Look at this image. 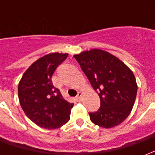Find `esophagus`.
Wrapping results in <instances>:
<instances>
[{
    "instance_id": "obj_1",
    "label": "esophagus",
    "mask_w": 155,
    "mask_h": 155,
    "mask_svg": "<svg viewBox=\"0 0 155 155\" xmlns=\"http://www.w3.org/2000/svg\"><path fill=\"white\" fill-rule=\"evenodd\" d=\"M76 97H77V99L79 100V101H81V97H82V93H81V91H79V92H78L77 96H76Z\"/></svg>"
}]
</instances>
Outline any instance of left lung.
<instances>
[{"instance_id":"left-lung-1","label":"left lung","mask_w":155,"mask_h":155,"mask_svg":"<svg viewBox=\"0 0 155 155\" xmlns=\"http://www.w3.org/2000/svg\"><path fill=\"white\" fill-rule=\"evenodd\" d=\"M74 57L101 99V108L89 113L91 120L105 129L119 125L129 116L136 98L138 86L132 71L116 56L100 49Z\"/></svg>"}]
</instances>
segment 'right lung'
<instances>
[{"label": "right lung", "instance_id": "right-lung-1", "mask_svg": "<svg viewBox=\"0 0 155 155\" xmlns=\"http://www.w3.org/2000/svg\"><path fill=\"white\" fill-rule=\"evenodd\" d=\"M68 54L51 53L35 61L25 71L18 84V97L22 110L38 126L54 130L70 120L71 108L52 84L51 77Z\"/></svg>", "mask_w": 155, "mask_h": 155}]
</instances>
